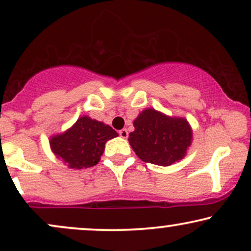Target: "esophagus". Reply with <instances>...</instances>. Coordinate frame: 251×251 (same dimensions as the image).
Wrapping results in <instances>:
<instances>
[{"mask_svg": "<svg viewBox=\"0 0 251 251\" xmlns=\"http://www.w3.org/2000/svg\"><path fill=\"white\" fill-rule=\"evenodd\" d=\"M119 135L122 136L123 139H127V136H128V132H127V129H126V128L120 129V131H119Z\"/></svg>", "mask_w": 251, "mask_h": 251, "instance_id": "esophagus-1", "label": "esophagus"}]
</instances>
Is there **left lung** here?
<instances>
[{
    "label": "left lung",
    "mask_w": 251,
    "mask_h": 251,
    "mask_svg": "<svg viewBox=\"0 0 251 251\" xmlns=\"http://www.w3.org/2000/svg\"><path fill=\"white\" fill-rule=\"evenodd\" d=\"M129 145L144 162L170 166L184 157L191 145V127L183 118H170L147 109L133 123Z\"/></svg>",
    "instance_id": "1"
}]
</instances>
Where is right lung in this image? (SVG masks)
<instances>
[{
    "label": "right lung",
    "mask_w": 251,
    "mask_h": 251,
    "mask_svg": "<svg viewBox=\"0 0 251 251\" xmlns=\"http://www.w3.org/2000/svg\"><path fill=\"white\" fill-rule=\"evenodd\" d=\"M118 136L109 125L89 117H81L72 128L50 139V147L56 157L73 169L96 166L102 156L105 142Z\"/></svg>",
    "instance_id": "right-lung-1"
}]
</instances>
